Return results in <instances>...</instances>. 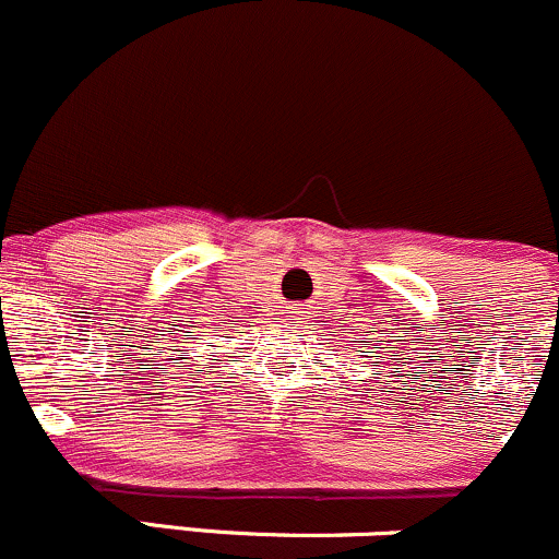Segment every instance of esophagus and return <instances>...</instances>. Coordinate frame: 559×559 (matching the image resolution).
<instances>
[{
    "label": "esophagus",
    "mask_w": 559,
    "mask_h": 559,
    "mask_svg": "<svg viewBox=\"0 0 559 559\" xmlns=\"http://www.w3.org/2000/svg\"><path fill=\"white\" fill-rule=\"evenodd\" d=\"M294 312H302V308H294Z\"/></svg>",
    "instance_id": "obj_1"
}]
</instances>
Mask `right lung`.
Segmentation results:
<instances>
[{
	"mask_svg": "<svg viewBox=\"0 0 559 559\" xmlns=\"http://www.w3.org/2000/svg\"><path fill=\"white\" fill-rule=\"evenodd\" d=\"M193 340H195V336H193Z\"/></svg>",
	"mask_w": 559,
	"mask_h": 559,
	"instance_id": "obj_1",
	"label": "right lung"
}]
</instances>
